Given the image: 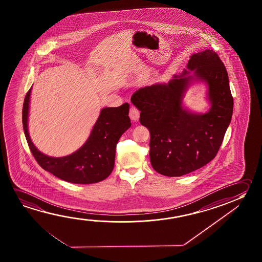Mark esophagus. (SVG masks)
<instances>
[{
    "label": "esophagus",
    "mask_w": 262,
    "mask_h": 262,
    "mask_svg": "<svg viewBox=\"0 0 262 262\" xmlns=\"http://www.w3.org/2000/svg\"><path fill=\"white\" fill-rule=\"evenodd\" d=\"M129 116L133 121H137L139 120V118H140V111L138 110L137 107H133V106L130 107Z\"/></svg>",
    "instance_id": "34e87169"
}]
</instances>
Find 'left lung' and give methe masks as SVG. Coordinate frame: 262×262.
I'll return each mask as SVG.
<instances>
[{"mask_svg":"<svg viewBox=\"0 0 262 262\" xmlns=\"http://www.w3.org/2000/svg\"><path fill=\"white\" fill-rule=\"evenodd\" d=\"M188 70L165 83L138 90L132 102L141 112L140 122L150 134L151 166L163 176H182L205 166L215 157L231 121L233 98L223 62L210 49L193 54ZM192 81H205L211 110L193 114L182 106Z\"/></svg>","mask_w":262,"mask_h":262,"instance_id":"8db88e82","label":"left lung"}]
</instances>
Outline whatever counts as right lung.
<instances>
[{"label":"right lung","instance_id":"right-lung-1","mask_svg":"<svg viewBox=\"0 0 262 262\" xmlns=\"http://www.w3.org/2000/svg\"><path fill=\"white\" fill-rule=\"evenodd\" d=\"M31 90L32 88L28 90L23 106V127L31 152L39 165L61 180L73 184L88 185L106 179L114 167L118 141L132 126L129 104L102 108L90 137L82 147L72 155L51 157L36 149L28 133Z\"/></svg>","mask_w":262,"mask_h":262}]
</instances>
